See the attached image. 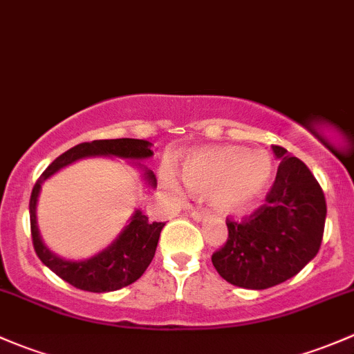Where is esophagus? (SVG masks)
<instances>
[{"label":"esophagus","instance_id":"obj_1","mask_svg":"<svg viewBox=\"0 0 354 354\" xmlns=\"http://www.w3.org/2000/svg\"><path fill=\"white\" fill-rule=\"evenodd\" d=\"M206 216H207V213L204 209H192L191 211V218L196 221H203Z\"/></svg>","mask_w":354,"mask_h":354}]
</instances>
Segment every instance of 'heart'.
Listing matches in <instances>:
<instances>
[{
    "mask_svg": "<svg viewBox=\"0 0 354 354\" xmlns=\"http://www.w3.org/2000/svg\"><path fill=\"white\" fill-rule=\"evenodd\" d=\"M182 178L194 194H209L211 206L225 214H240L264 196L274 172L272 158L264 151L240 147L196 150L182 163ZM162 182L172 194L182 189L170 169L162 170Z\"/></svg>",
    "mask_w": 354,
    "mask_h": 354,
    "instance_id": "b5f03b06",
    "label": "heart"
}]
</instances>
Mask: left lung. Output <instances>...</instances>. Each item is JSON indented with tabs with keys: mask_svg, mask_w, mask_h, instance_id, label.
<instances>
[{
	"mask_svg": "<svg viewBox=\"0 0 354 354\" xmlns=\"http://www.w3.org/2000/svg\"><path fill=\"white\" fill-rule=\"evenodd\" d=\"M279 163L266 204L245 221L228 220V240L211 261L232 285L266 290L293 278L320 249L326 198L308 167L285 148L272 147Z\"/></svg>",
	"mask_w": 354,
	"mask_h": 354,
	"instance_id": "left-lung-1",
	"label": "left lung"
}]
</instances>
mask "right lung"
<instances>
[{
  "mask_svg": "<svg viewBox=\"0 0 354 354\" xmlns=\"http://www.w3.org/2000/svg\"><path fill=\"white\" fill-rule=\"evenodd\" d=\"M105 158L129 160L133 167L140 170V176L147 187L155 189V174L148 169L145 160L151 158V143L147 140H134V138H119V140H97L92 143H82L73 147L71 150L57 156L46 170L32 189L30 204V230L34 249L44 262V266L56 272L61 279L73 285L78 290L92 291V293H105V291L121 290L129 286L136 279L143 276L151 259L155 257L156 245H158L160 232L165 223H156L148 220L147 214L141 209H134L133 216L127 220V225L122 232L115 236L111 245L97 252L95 256L86 259H64L57 256L44 243L37 223V203L41 196L42 184L63 170L64 167L78 162L83 158Z\"/></svg>",
  "mask_w": 354,
  "mask_h": 354,
  "instance_id": "obj_1",
  "label": "right lung"
}]
</instances>
